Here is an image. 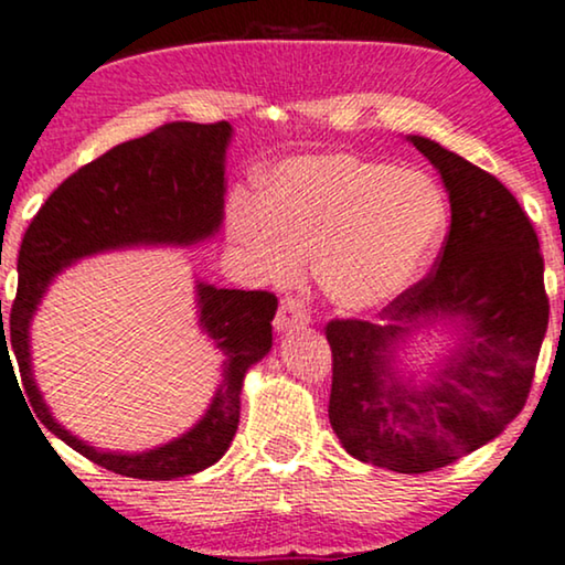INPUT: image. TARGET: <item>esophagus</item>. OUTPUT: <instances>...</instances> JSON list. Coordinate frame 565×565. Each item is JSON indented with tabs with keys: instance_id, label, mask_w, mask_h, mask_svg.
I'll return each mask as SVG.
<instances>
[{
	"instance_id": "obj_1",
	"label": "esophagus",
	"mask_w": 565,
	"mask_h": 565,
	"mask_svg": "<svg viewBox=\"0 0 565 565\" xmlns=\"http://www.w3.org/2000/svg\"><path fill=\"white\" fill-rule=\"evenodd\" d=\"M311 317H309V309L303 306V300L298 298H282L280 300V309L275 313V329L277 332H288V329H296V327H303L309 324Z\"/></svg>"
}]
</instances>
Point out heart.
Here are the masks:
<instances>
[{"label":"heart","mask_w":565,"mask_h":565,"mask_svg":"<svg viewBox=\"0 0 565 565\" xmlns=\"http://www.w3.org/2000/svg\"><path fill=\"white\" fill-rule=\"evenodd\" d=\"M446 225L428 175L332 152L282 163L259 204L231 212L233 238L269 280H292L313 256L319 288L350 311L376 309L420 273Z\"/></svg>","instance_id":"b5f03b06"}]
</instances>
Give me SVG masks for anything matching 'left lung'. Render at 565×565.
Segmentation results:
<instances>
[{
  "instance_id": "obj_1",
  "label": "left lung",
  "mask_w": 565,
  "mask_h": 565,
  "mask_svg": "<svg viewBox=\"0 0 565 565\" xmlns=\"http://www.w3.org/2000/svg\"><path fill=\"white\" fill-rule=\"evenodd\" d=\"M441 173L451 225L430 273L376 319H332L329 423L348 454L420 475L493 441L530 397L551 300L534 225L493 173L409 137ZM417 318L466 321V348L436 385L415 393L391 379L388 348Z\"/></svg>"
}]
</instances>
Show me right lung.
I'll list each match as a JSON object with an SVG mask.
<instances>
[{
	"label": "right lung",
	"mask_w": 565,
	"mask_h": 565,
	"mask_svg": "<svg viewBox=\"0 0 565 565\" xmlns=\"http://www.w3.org/2000/svg\"><path fill=\"white\" fill-rule=\"evenodd\" d=\"M228 139V121H168L150 135L116 145L51 192L20 244L18 296L12 300L7 332L2 321L0 358L10 355V345L28 402L51 434L124 478H184L223 457L238 428L244 373L273 348L269 321L277 311V296L269 290L200 285V324L225 355L223 384L207 415L189 434L131 457L95 451L51 417L33 381L28 327L54 275L79 256L131 244H194L212 236L223 220V160Z\"/></svg>",
	"instance_id": "obj_1"
}]
</instances>
